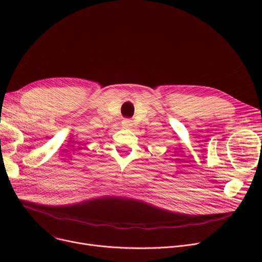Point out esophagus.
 I'll list each match as a JSON object with an SVG mask.
<instances>
[{
  "label": "esophagus",
  "instance_id": "1",
  "mask_svg": "<svg viewBox=\"0 0 262 262\" xmlns=\"http://www.w3.org/2000/svg\"><path fill=\"white\" fill-rule=\"evenodd\" d=\"M122 123H123V126H124V127H130V126L133 125V123H132V120H130V119H124Z\"/></svg>",
  "mask_w": 262,
  "mask_h": 262
}]
</instances>
